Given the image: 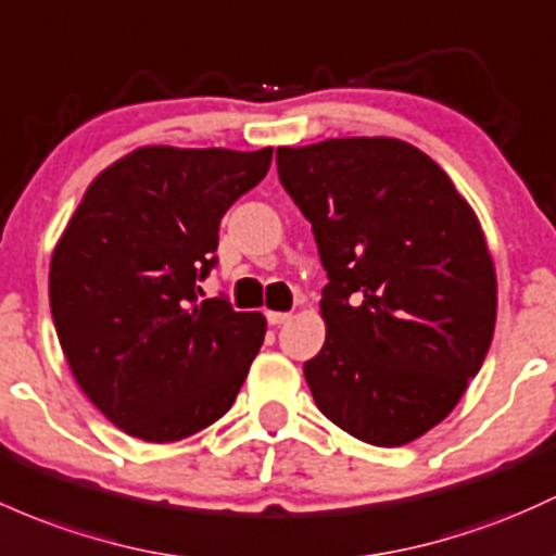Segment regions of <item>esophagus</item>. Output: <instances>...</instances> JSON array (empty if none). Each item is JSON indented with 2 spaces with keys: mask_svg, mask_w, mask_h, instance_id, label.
<instances>
[{
  "mask_svg": "<svg viewBox=\"0 0 556 556\" xmlns=\"http://www.w3.org/2000/svg\"><path fill=\"white\" fill-rule=\"evenodd\" d=\"M290 316L292 314H288V311H266V319H268V325H271V327L285 325V321H290Z\"/></svg>",
  "mask_w": 556,
  "mask_h": 556,
  "instance_id": "esophagus-1",
  "label": "esophagus"
}]
</instances>
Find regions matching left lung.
<instances>
[{
    "mask_svg": "<svg viewBox=\"0 0 556 556\" xmlns=\"http://www.w3.org/2000/svg\"><path fill=\"white\" fill-rule=\"evenodd\" d=\"M329 285L327 338L303 364L329 422L404 446L448 417L483 367L496 271L469 203L432 157L393 137L277 148Z\"/></svg>",
    "mask_w": 556,
    "mask_h": 556,
    "instance_id": "obj_1",
    "label": "left lung"
}]
</instances>
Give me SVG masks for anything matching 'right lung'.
<instances>
[{
  "label": "right lung",
  "instance_id": "add662e5",
  "mask_svg": "<svg viewBox=\"0 0 556 556\" xmlns=\"http://www.w3.org/2000/svg\"><path fill=\"white\" fill-rule=\"evenodd\" d=\"M271 148H139L91 181L50 264V306L78 388L126 435L170 443L222 419L264 314L200 301L218 224Z\"/></svg>",
  "mask_w": 556,
  "mask_h": 556
}]
</instances>
